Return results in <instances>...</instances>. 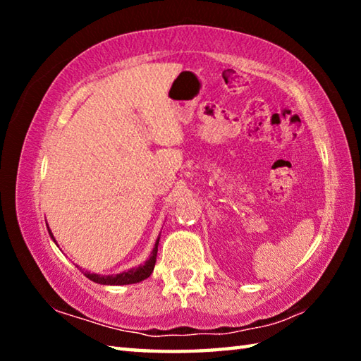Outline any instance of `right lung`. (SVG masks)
Segmentation results:
<instances>
[{
	"instance_id": "right-lung-1",
	"label": "right lung",
	"mask_w": 361,
	"mask_h": 361,
	"mask_svg": "<svg viewBox=\"0 0 361 361\" xmlns=\"http://www.w3.org/2000/svg\"><path fill=\"white\" fill-rule=\"evenodd\" d=\"M47 231H49V235H51V239L56 242V239H54V234L51 232V229H49V226H47ZM159 239H161V237H157L154 248H152L149 258L146 259L143 264H140L138 267H132V269H129V271L116 274V276H100V274H94V272H87V271L84 272V276L89 280H92V282L100 283V285H130V283L143 282V280L148 279L152 274V271H154Z\"/></svg>"
}]
</instances>
